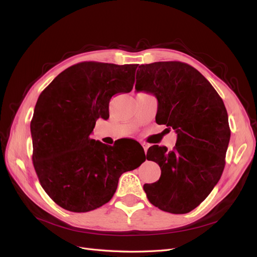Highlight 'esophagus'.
Segmentation results:
<instances>
[{"label": "esophagus", "mask_w": 257, "mask_h": 257, "mask_svg": "<svg viewBox=\"0 0 257 257\" xmlns=\"http://www.w3.org/2000/svg\"><path fill=\"white\" fill-rule=\"evenodd\" d=\"M141 145H143V148H144V150H145V152H147V151H148V148H149V145H147L146 143H143Z\"/></svg>", "instance_id": "1"}]
</instances>
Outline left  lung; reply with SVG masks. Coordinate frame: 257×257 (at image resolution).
<instances>
[{"instance_id": "obj_1", "label": "left lung", "mask_w": 257, "mask_h": 257, "mask_svg": "<svg viewBox=\"0 0 257 257\" xmlns=\"http://www.w3.org/2000/svg\"><path fill=\"white\" fill-rule=\"evenodd\" d=\"M135 89L156 96V123L178 134L171 151L149 148L147 159L158 164L162 174L157 182L145 184L144 190L159 209L187 214L207 198L222 175L231 137L224 103L197 69L181 61L139 66Z\"/></svg>"}]
</instances>
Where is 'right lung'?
Wrapping results in <instances>:
<instances>
[{"mask_svg":"<svg viewBox=\"0 0 257 257\" xmlns=\"http://www.w3.org/2000/svg\"><path fill=\"white\" fill-rule=\"evenodd\" d=\"M137 67L83 61L59 73L39 95L31 121L33 164L42 188L60 207L74 213L101 207L116 192L121 174L146 161L90 138L95 121L109 117L111 96L132 91Z\"/></svg>","mask_w":257,"mask_h":257,"instance_id":"obj_1","label":"right lung"}]
</instances>
